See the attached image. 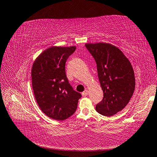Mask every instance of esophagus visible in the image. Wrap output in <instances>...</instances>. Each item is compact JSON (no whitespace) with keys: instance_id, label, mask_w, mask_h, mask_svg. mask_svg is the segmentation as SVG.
Wrapping results in <instances>:
<instances>
[{"instance_id":"obj_1","label":"esophagus","mask_w":157,"mask_h":157,"mask_svg":"<svg viewBox=\"0 0 157 157\" xmlns=\"http://www.w3.org/2000/svg\"><path fill=\"white\" fill-rule=\"evenodd\" d=\"M82 96H84V97L87 96L88 95V90H85L84 92H82Z\"/></svg>"}]
</instances>
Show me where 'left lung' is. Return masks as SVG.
I'll use <instances>...</instances> for the list:
<instances>
[{"mask_svg":"<svg viewBox=\"0 0 157 157\" xmlns=\"http://www.w3.org/2000/svg\"><path fill=\"white\" fill-rule=\"evenodd\" d=\"M85 46L95 59L98 78L104 93L96 111L110 117L129 103L135 88V78L130 62L117 47L106 42L86 43Z\"/></svg>","mask_w":157,"mask_h":157,"instance_id":"1","label":"left lung"}]
</instances>
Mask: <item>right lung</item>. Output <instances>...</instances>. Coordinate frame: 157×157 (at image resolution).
I'll return each mask as SVG.
<instances>
[{
    "instance_id": "right-lung-1",
    "label": "right lung",
    "mask_w": 157,
    "mask_h": 157,
    "mask_svg": "<svg viewBox=\"0 0 157 157\" xmlns=\"http://www.w3.org/2000/svg\"><path fill=\"white\" fill-rule=\"evenodd\" d=\"M75 49V46L47 48L36 58L31 69L37 103L45 115L58 121L73 115L82 97L69 84L65 71L67 59Z\"/></svg>"
}]
</instances>
